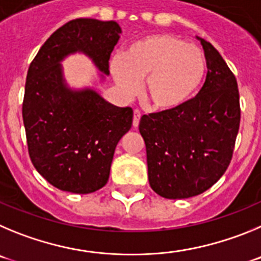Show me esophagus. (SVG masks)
<instances>
[{
	"label": "esophagus",
	"instance_id": "34e87169",
	"mask_svg": "<svg viewBox=\"0 0 261 261\" xmlns=\"http://www.w3.org/2000/svg\"><path fill=\"white\" fill-rule=\"evenodd\" d=\"M140 117H142V113H140V110H138V109L134 110V119H133V126H134V127H138V126H139Z\"/></svg>",
	"mask_w": 261,
	"mask_h": 261
}]
</instances>
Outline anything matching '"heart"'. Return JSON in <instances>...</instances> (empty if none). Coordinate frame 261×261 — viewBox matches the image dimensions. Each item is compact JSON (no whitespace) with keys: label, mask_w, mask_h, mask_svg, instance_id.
I'll return each mask as SVG.
<instances>
[{"label":"heart","mask_w":261,"mask_h":261,"mask_svg":"<svg viewBox=\"0 0 261 261\" xmlns=\"http://www.w3.org/2000/svg\"><path fill=\"white\" fill-rule=\"evenodd\" d=\"M203 51L171 34H151L135 40L122 57H114L110 71L126 96L144 81L143 97L154 110L170 112L186 104L205 75Z\"/></svg>","instance_id":"b5f03b06"}]
</instances>
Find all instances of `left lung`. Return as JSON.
<instances>
[{
	"label": "left lung",
	"mask_w": 261,
	"mask_h": 261,
	"mask_svg": "<svg viewBox=\"0 0 261 261\" xmlns=\"http://www.w3.org/2000/svg\"><path fill=\"white\" fill-rule=\"evenodd\" d=\"M198 39L208 67L198 95L179 109L140 118L149 185L165 199H187L212 187L226 171L238 135L236 76L217 49Z\"/></svg>",
	"instance_id": "1"
}]
</instances>
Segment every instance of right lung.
I'll return each mask as SVG.
<instances>
[{
	"label": "right lung",
	"mask_w": 261,
	"mask_h": 261,
	"mask_svg": "<svg viewBox=\"0 0 261 261\" xmlns=\"http://www.w3.org/2000/svg\"><path fill=\"white\" fill-rule=\"evenodd\" d=\"M121 32L114 20H70L50 35L30 65L22 108L28 153L58 190L90 194L104 187L117 144L133 125L130 107L110 104L92 88L71 90L61 66L79 51L105 78Z\"/></svg>",
	"instance_id": "obj_1"
}]
</instances>
